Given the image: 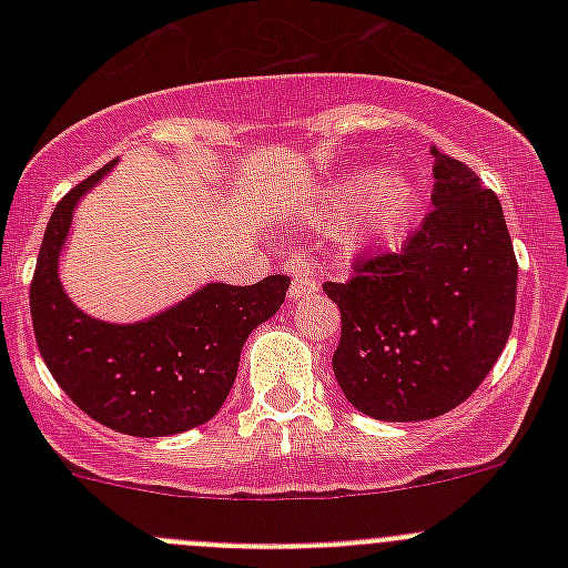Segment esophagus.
<instances>
[{"mask_svg": "<svg viewBox=\"0 0 568 568\" xmlns=\"http://www.w3.org/2000/svg\"><path fill=\"white\" fill-rule=\"evenodd\" d=\"M285 268L291 272V296L300 300V296H311L318 291L316 274L311 272V257L302 255V252H291Z\"/></svg>", "mask_w": 568, "mask_h": 568, "instance_id": "esophagus-1", "label": "esophagus"}]
</instances>
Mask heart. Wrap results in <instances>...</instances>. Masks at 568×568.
Segmentation results:
<instances>
[{
	"label": "heart",
	"mask_w": 568,
	"mask_h": 568,
	"mask_svg": "<svg viewBox=\"0 0 568 568\" xmlns=\"http://www.w3.org/2000/svg\"><path fill=\"white\" fill-rule=\"evenodd\" d=\"M412 186L406 181H393L379 170H354L329 189V205L326 216H352L357 211L374 205L376 222L382 231H393L406 220L412 209Z\"/></svg>",
	"instance_id": "heart-1"
}]
</instances>
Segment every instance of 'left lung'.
<instances>
[{"label": "left lung", "instance_id": "8db88e82", "mask_svg": "<svg viewBox=\"0 0 568 568\" xmlns=\"http://www.w3.org/2000/svg\"><path fill=\"white\" fill-rule=\"evenodd\" d=\"M434 153L426 220L398 252H357L352 274L324 283L341 311L332 371L376 420L456 409L503 354L517 311V255L503 205L454 156Z\"/></svg>", "mask_w": 568, "mask_h": 568}]
</instances>
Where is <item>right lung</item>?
<instances>
[{"instance_id":"right-lung-1","label":"right lung","mask_w":568,"mask_h":568,"mask_svg":"<svg viewBox=\"0 0 568 568\" xmlns=\"http://www.w3.org/2000/svg\"><path fill=\"white\" fill-rule=\"evenodd\" d=\"M84 178L57 203L30 285L32 329L57 385L101 426L131 437H168L203 426L236 382L250 332L285 302L291 280L255 285L211 283L140 324H104L71 305L57 280V257L77 200L112 170Z\"/></svg>"}]
</instances>
